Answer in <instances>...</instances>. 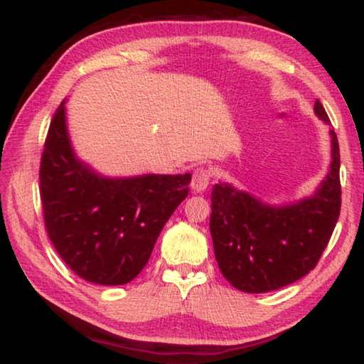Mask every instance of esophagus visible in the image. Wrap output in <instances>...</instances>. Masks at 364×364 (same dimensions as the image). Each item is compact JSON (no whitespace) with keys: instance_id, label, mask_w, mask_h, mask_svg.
Masks as SVG:
<instances>
[{"instance_id":"esophagus-1","label":"esophagus","mask_w":364,"mask_h":364,"mask_svg":"<svg viewBox=\"0 0 364 364\" xmlns=\"http://www.w3.org/2000/svg\"><path fill=\"white\" fill-rule=\"evenodd\" d=\"M208 181H210V175L205 168H197L193 175V180H191V189L194 193H202L208 186Z\"/></svg>"}]
</instances>
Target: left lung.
<instances>
[{
  "label": "left lung",
  "mask_w": 364,
  "mask_h": 364,
  "mask_svg": "<svg viewBox=\"0 0 364 364\" xmlns=\"http://www.w3.org/2000/svg\"><path fill=\"white\" fill-rule=\"evenodd\" d=\"M315 114L331 125L323 104ZM331 164L311 196L269 204L218 181L212 188L210 234L221 274L237 291L263 294L304 278L316 267L341 213V154L334 130Z\"/></svg>",
  "instance_id": "obj_1"
}]
</instances>
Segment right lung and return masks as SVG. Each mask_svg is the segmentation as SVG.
<instances>
[{
    "label": "right lung",
    "instance_id": "obj_1",
    "mask_svg": "<svg viewBox=\"0 0 364 364\" xmlns=\"http://www.w3.org/2000/svg\"><path fill=\"white\" fill-rule=\"evenodd\" d=\"M59 104L40 167L49 239L88 282L122 286L146 267L162 228L186 199L191 173L106 176L77 156Z\"/></svg>",
    "mask_w": 364,
    "mask_h": 364
}]
</instances>
